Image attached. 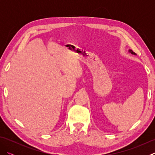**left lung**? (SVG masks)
I'll return each mask as SVG.
<instances>
[{
    "label": "left lung",
    "mask_w": 155,
    "mask_h": 155,
    "mask_svg": "<svg viewBox=\"0 0 155 155\" xmlns=\"http://www.w3.org/2000/svg\"><path fill=\"white\" fill-rule=\"evenodd\" d=\"M128 51H129L130 53H131L132 54H137L135 53V52H134L132 50H130V49H129V50H128Z\"/></svg>",
    "instance_id": "8db88e82"
}]
</instances>
